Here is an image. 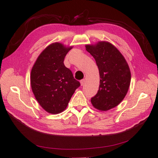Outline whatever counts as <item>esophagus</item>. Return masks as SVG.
Here are the masks:
<instances>
[{"instance_id":"1","label":"esophagus","mask_w":158,"mask_h":158,"mask_svg":"<svg viewBox=\"0 0 158 158\" xmlns=\"http://www.w3.org/2000/svg\"><path fill=\"white\" fill-rule=\"evenodd\" d=\"M80 83H81V85H83L85 83V79H81V81H80Z\"/></svg>"}]
</instances>
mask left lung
<instances>
[{
	"label": "left lung",
	"instance_id": "left-lung-1",
	"mask_svg": "<svg viewBox=\"0 0 158 158\" xmlns=\"http://www.w3.org/2000/svg\"><path fill=\"white\" fill-rule=\"evenodd\" d=\"M85 48L94 58L101 79L98 90L91 98V103L98 110H109L118 106L127 93L130 70L125 57L109 42H99Z\"/></svg>",
	"mask_w": 158,
	"mask_h": 158
}]
</instances>
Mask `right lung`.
Returning <instances> with one entry per match:
<instances>
[{
	"instance_id": "obj_1",
	"label": "right lung",
	"mask_w": 158,
	"mask_h": 158,
	"mask_svg": "<svg viewBox=\"0 0 158 158\" xmlns=\"http://www.w3.org/2000/svg\"><path fill=\"white\" fill-rule=\"evenodd\" d=\"M72 47L61 43L48 46L34 64L31 73V85L39 104L46 112L59 114L66 109L79 81L64 64Z\"/></svg>"
}]
</instances>
